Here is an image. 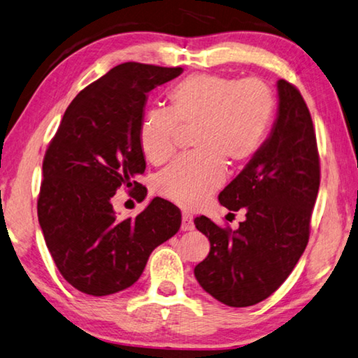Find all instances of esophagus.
<instances>
[{
	"mask_svg": "<svg viewBox=\"0 0 358 358\" xmlns=\"http://www.w3.org/2000/svg\"><path fill=\"white\" fill-rule=\"evenodd\" d=\"M193 217L190 214H182V225H180V230L182 231H192L193 230Z\"/></svg>",
	"mask_w": 358,
	"mask_h": 358,
	"instance_id": "34e87169",
	"label": "esophagus"
}]
</instances>
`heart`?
Instances as JSON below:
<instances>
[{
  "instance_id": "obj_1",
  "label": "heart",
  "mask_w": 358,
  "mask_h": 358,
  "mask_svg": "<svg viewBox=\"0 0 358 358\" xmlns=\"http://www.w3.org/2000/svg\"><path fill=\"white\" fill-rule=\"evenodd\" d=\"M169 109H150L139 125V145L154 165L176 152L180 128H192L195 152L180 157L157 179L166 200L193 209L225 179V162L241 165L262 148L276 113V96L259 79L193 74L168 92Z\"/></svg>"
}]
</instances>
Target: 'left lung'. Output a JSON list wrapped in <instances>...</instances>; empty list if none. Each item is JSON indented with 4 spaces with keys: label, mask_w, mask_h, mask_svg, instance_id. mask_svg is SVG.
<instances>
[{
    "label": "left lung",
    "mask_w": 358,
    "mask_h": 358,
    "mask_svg": "<svg viewBox=\"0 0 358 358\" xmlns=\"http://www.w3.org/2000/svg\"><path fill=\"white\" fill-rule=\"evenodd\" d=\"M278 117L268 139L220 192L230 210L243 209L236 230L195 219L209 255L195 278L209 295L231 308L252 306L274 294L300 260L320 185L317 141L301 93L278 80Z\"/></svg>",
    "instance_id": "obj_1"
}]
</instances>
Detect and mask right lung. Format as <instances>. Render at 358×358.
<instances>
[{"label":"right lung","instance_id":"right-lung-1","mask_svg":"<svg viewBox=\"0 0 358 358\" xmlns=\"http://www.w3.org/2000/svg\"><path fill=\"white\" fill-rule=\"evenodd\" d=\"M180 73L134 62L113 68L73 99L45 150L39 225L58 271L82 294L128 289L152 250L179 231L180 210L163 198L125 220L110 198L120 187L145 198L134 179L145 169L138 134L148 93Z\"/></svg>","mask_w":358,"mask_h":358}]
</instances>
